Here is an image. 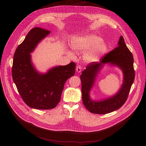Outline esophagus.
Listing matches in <instances>:
<instances>
[{"instance_id": "1", "label": "esophagus", "mask_w": 146, "mask_h": 146, "mask_svg": "<svg viewBox=\"0 0 146 146\" xmlns=\"http://www.w3.org/2000/svg\"><path fill=\"white\" fill-rule=\"evenodd\" d=\"M81 66L80 65H77L76 67V71L78 73H80L81 71Z\"/></svg>"}]
</instances>
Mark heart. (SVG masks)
Wrapping results in <instances>:
<instances>
[{
	"label": "heart",
	"mask_w": 146,
	"mask_h": 146,
	"mask_svg": "<svg viewBox=\"0 0 146 146\" xmlns=\"http://www.w3.org/2000/svg\"><path fill=\"white\" fill-rule=\"evenodd\" d=\"M70 45L72 49L77 52H84L88 50L84 55V59L90 62L98 60L107 50L106 45L102 39L93 34L74 37ZM68 54L72 57L74 56L71 52Z\"/></svg>",
	"instance_id": "obj_1"
}]
</instances>
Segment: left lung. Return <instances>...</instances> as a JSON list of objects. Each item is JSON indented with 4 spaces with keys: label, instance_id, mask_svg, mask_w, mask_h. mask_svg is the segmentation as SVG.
Masks as SVG:
<instances>
[{
    "label": "left lung",
    "instance_id": "1",
    "mask_svg": "<svg viewBox=\"0 0 146 146\" xmlns=\"http://www.w3.org/2000/svg\"><path fill=\"white\" fill-rule=\"evenodd\" d=\"M100 61L89 64L86 69L81 73V92L83 104L88 111L92 113L105 114L119 109L126 102L135 79L133 57L121 36L118 47L103 56ZM108 63L118 66L122 70L124 75L123 84L114 96L102 101H93L89 96L90 91L100 69L104 64Z\"/></svg>",
    "mask_w": 146,
    "mask_h": 146
}]
</instances>
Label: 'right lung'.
Here are the masks:
<instances>
[{
	"label": "right lung",
	"mask_w": 146,
	"mask_h": 146,
	"mask_svg": "<svg viewBox=\"0 0 146 146\" xmlns=\"http://www.w3.org/2000/svg\"><path fill=\"white\" fill-rule=\"evenodd\" d=\"M50 31L36 27L27 34L17 48L12 66L13 80L27 105L40 110L52 109L59 102L66 80L73 76L76 64L54 67L43 74L34 68L31 55L37 45Z\"/></svg>",
	"instance_id": "add662e5"
}]
</instances>
